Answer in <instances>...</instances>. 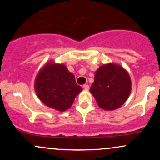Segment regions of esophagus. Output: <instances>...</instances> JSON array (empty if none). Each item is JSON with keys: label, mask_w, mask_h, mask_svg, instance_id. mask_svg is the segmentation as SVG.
I'll list each match as a JSON object with an SVG mask.
<instances>
[{"label": "esophagus", "mask_w": 160, "mask_h": 160, "mask_svg": "<svg viewBox=\"0 0 160 160\" xmlns=\"http://www.w3.org/2000/svg\"><path fill=\"white\" fill-rule=\"evenodd\" d=\"M82 88H83L85 90H89V85H87V84H85V85H83V86H82Z\"/></svg>", "instance_id": "obj_1"}]
</instances>
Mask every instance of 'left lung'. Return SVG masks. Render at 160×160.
I'll return each instance as SVG.
<instances>
[{"label":"left lung","instance_id":"left-lung-1","mask_svg":"<svg viewBox=\"0 0 160 160\" xmlns=\"http://www.w3.org/2000/svg\"><path fill=\"white\" fill-rule=\"evenodd\" d=\"M132 90L129 74L120 65L108 63L95 73L90 92L98 107L104 111H114L126 102Z\"/></svg>","mask_w":160,"mask_h":160}]
</instances>
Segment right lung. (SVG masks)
I'll list each match as a JSON object with an SVG mask.
<instances>
[{"label":"right lung","instance_id":"add662e5","mask_svg":"<svg viewBox=\"0 0 160 160\" xmlns=\"http://www.w3.org/2000/svg\"><path fill=\"white\" fill-rule=\"evenodd\" d=\"M34 90L45 105L63 112L71 107L82 89L76 83L74 75L66 65L49 60L37 74Z\"/></svg>","mask_w":160,"mask_h":160}]
</instances>
